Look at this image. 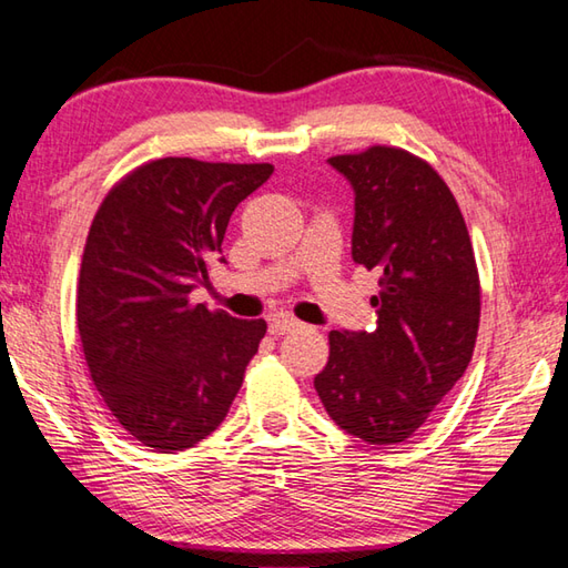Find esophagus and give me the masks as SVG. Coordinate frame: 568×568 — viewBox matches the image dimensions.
Returning <instances> with one entry per match:
<instances>
[{"mask_svg":"<svg viewBox=\"0 0 568 568\" xmlns=\"http://www.w3.org/2000/svg\"><path fill=\"white\" fill-rule=\"evenodd\" d=\"M300 327V320H295L293 315L281 313V315H273L268 322V329L271 335H287V332H293Z\"/></svg>","mask_w":568,"mask_h":568,"instance_id":"1","label":"esophagus"}]
</instances>
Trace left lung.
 Wrapping results in <instances>:
<instances>
[{
  "label": "left lung",
  "mask_w": 568,
  "mask_h": 568,
  "mask_svg": "<svg viewBox=\"0 0 568 568\" xmlns=\"http://www.w3.org/2000/svg\"><path fill=\"white\" fill-rule=\"evenodd\" d=\"M329 164L354 186L352 258L376 271L374 332H329L315 388L329 418L369 446L426 424L473 359L480 275L448 184L402 148L374 144Z\"/></svg>",
  "instance_id": "obj_1"
}]
</instances>
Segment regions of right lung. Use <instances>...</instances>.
Returning a JSON list of instances; mask_svg holds the SVG:
<instances>
[{
    "instance_id": "obj_1",
    "label": "right lung",
    "mask_w": 568,
    "mask_h": 568,
    "mask_svg": "<svg viewBox=\"0 0 568 568\" xmlns=\"http://www.w3.org/2000/svg\"><path fill=\"white\" fill-rule=\"evenodd\" d=\"M273 164L162 158L128 172L88 231L75 327L100 398L142 446L184 450L219 428L265 320L194 305L229 219Z\"/></svg>"
}]
</instances>
